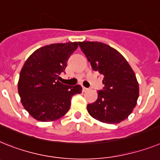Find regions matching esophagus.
I'll return each instance as SVG.
<instances>
[{
    "mask_svg": "<svg viewBox=\"0 0 160 160\" xmlns=\"http://www.w3.org/2000/svg\"><path fill=\"white\" fill-rule=\"evenodd\" d=\"M82 91H84V92H85V91H88V88H86V87H82Z\"/></svg>",
    "mask_w": 160,
    "mask_h": 160,
    "instance_id": "obj_1",
    "label": "esophagus"
}]
</instances>
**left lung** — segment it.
<instances>
[{"label":"left lung","instance_id":"1","mask_svg":"<svg viewBox=\"0 0 160 160\" xmlns=\"http://www.w3.org/2000/svg\"><path fill=\"white\" fill-rule=\"evenodd\" d=\"M78 44L92 69L103 76L104 87L98 91L97 100L87 105V111L101 122H121L137 104L139 86L134 72L125 57L109 45L90 41Z\"/></svg>","mask_w":160,"mask_h":160}]
</instances>
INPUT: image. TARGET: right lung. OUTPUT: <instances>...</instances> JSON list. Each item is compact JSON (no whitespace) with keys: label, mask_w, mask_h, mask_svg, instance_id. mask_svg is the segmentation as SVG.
I'll use <instances>...</instances> for the list:
<instances>
[{"label":"right lung","mask_w":160,"mask_h":160,"mask_svg":"<svg viewBox=\"0 0 160 160\" xmlns=\"http://www.w3.org/2000/svg\"><path fill=\"white\" fill-rule=\"evenodd\" d=\"M78 47V42L49 44L35 50L25 61L18 90L22 106L35 120H58L69 110L73 95L82 92L80 85L70 87L60 82V74Z\"/></svg>","instance_id":"obj_1"}]
</instances>
